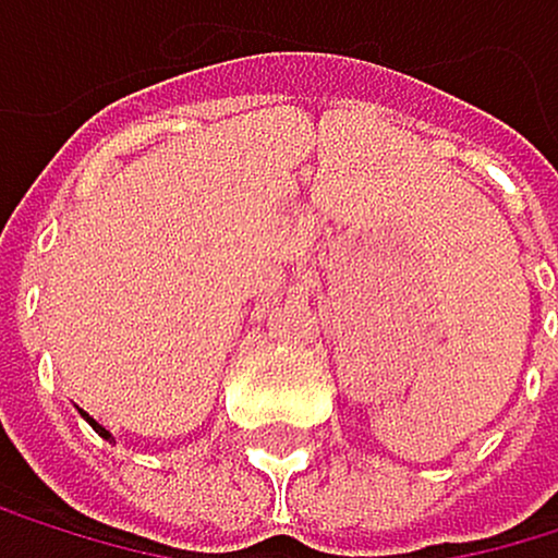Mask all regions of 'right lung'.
<instances>
[{"label":"right lung","instance_id":"add662e5","mask_svg":"<svg viewBox=\"0 0 558 558\" xmlns=\"http://www.w3.org/2000/svg\"><path fill=\"white\" fill-rule=\"evenodd\" d=\"M83 415H86V412H83ZM86 423L97 429V437H104V440H114V437H111V429H104V426H100L97 420H89V415H86Z\"/></svg>","mask_w":558,"mask_h":558}]
</instances>
